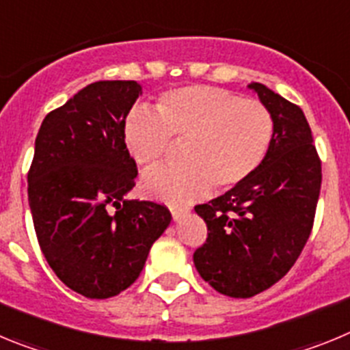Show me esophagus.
<instances>
[{
  "instance_id": "obj_1",
  "label": "esophagus",
  "mask_w": 350,
  "mask_h": 350,
  "mask_svg": "<svg viewBox=\"0 0 350 350\" xmlns=\"http://www.w3.org/2000/svg\"><path fill=\"white\" fill-rule=\"evenodd\" d=\"M170 210H172V215L175 221H177V219H180L184 213L189 212V208H187V206H175V205L170 206Z\"/></svg>"
}]
</instances>
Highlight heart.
Masks as SVG:
<instances>
[{
	"label": "heart",
	"instance_id": "heart-1",
	"mask_svg": "<svg viewBox=\"0 0 350 350\" xmlns=\"http://www.w3.org/2000/svg\"><path fill=\"white\" fill-rule=\"evenodd\" d=\"M157 113L135 110L124 124V144L138 165H157L182 142L180 165L159 166L142 178L147 196L170 203L193 202L213 187H237L256 173L270 150L275 122L259 100L210 85L165 92Z\"/></svg>",
	"mask_w": 350,
	"mask_h": 350
}]
</instances>
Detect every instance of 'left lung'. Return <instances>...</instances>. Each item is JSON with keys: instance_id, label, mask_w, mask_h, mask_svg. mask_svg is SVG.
<instances>
[{"instance_id": "8db88e82", "label": "left lung", "mask_w": 350, "mask_h": 350, "mask_svg": "<svg viewBox=\"0 0 350 350\" xmlns=\"http://www.w3.org/2000/svg\"><path fill=\"white\" fill-rule=\"evenodd\" d=\"M275 122L270 150L245 182L194 210L206 222V242L194 267L213 289L250 298L279 282L301 254L321 193V159L298 105L262 83H250Z\"/></svg>"}]
</instances>
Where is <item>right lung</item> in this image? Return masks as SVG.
Wrapping results in <instances>:
<instances>
[{
    "instance_id": "add662e5",
    "label": "right lung",
    "mask_w": 350,
    "mask_h": 350,
    "mask_svg": "<svg viewBox=\"0 0 350 350\" xmlns=\"http://www.w3.org/2000/svg\"><path fill=\"white\" fill-rule=\"evenodd\" d=\"M140 94L135 80L89 83L36 135L27 172L36 238L61 282L85 298L128 289L172 221L161 203L124 198L138 175L124 124Z\"/></svg>"
}]
</instances>
